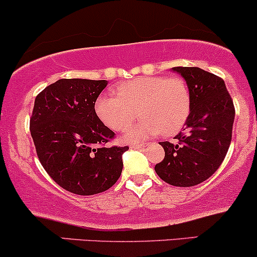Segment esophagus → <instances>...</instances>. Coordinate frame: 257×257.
I'll use <instances>...</instances> for the list:
<instances>
[{"label": "esophagus", "instance_id": "esophagus-1", "mask_svg": "<svg viewBox=\"0 0 257 257\" xmlns=\"http://www.w3.org/2000/svg\"><path fill=\"white\" fill-rule=\"evenodd\" d=\"M143 147H144V144H137V143L131 144V148H134V149H141V148H143Z\"/></svg>", "mask_w": 257, "mask_h": 257}]
</instances>
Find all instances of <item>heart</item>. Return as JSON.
Returning <instances> with one entry per match:
<instances>
[{
  "mask_svg": "<svg viewBox=\"0 0 257 257\" xmlns=\"http://www.w3.org/2000/svg\"><path fill=\"white\" fill-rule=\"evenodd\" d=\"M128 130L126 138L143 140L161 132L172 136L183 127L191 113V92L182 77L142 76L116 86L115 94H103L96 100V113L114 131Z\"/></svg>",
  "mask_w": 257,
  "mask_h": 257,
  "instance_id": "obj_1",
  "label": "heart"
}]
</instances>
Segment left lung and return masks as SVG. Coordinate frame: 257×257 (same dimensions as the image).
Listing matches in <instances>:
<instances>
[{
	"instance_id": "obj_1",
	"label": "left lung",
	"mask_w": 257,
	"mask_h": 257,
	"mask_svg": "<svg viewBox=\"0 0 257 257\" xmlns=\"http://www.w3.org/2000/svg\"><path fill=\"white\" fill-rule=\"evenodd\" d=\"M181 74L191 92V113L176 143L160 142L165 158L155 172L171 186L192 187L204 182L226 158L235 109L224 81L197 66L172 68Z\"/></svg>"
}]
</instances>
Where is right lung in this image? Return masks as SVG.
I'll return each mask as SVG.
<instances>
[{
    "mask_svg": "<svg viewBox=\"0 0 257 257\" xmlns=\"http://www.w3.org/2000/svg\"><path fill=\"white\" fill-rule=\"evenodd\" d=\"M105 80L60 79L35 98L30 132L40 163L52 180L77 195L102 193L122 171L128 147L106 148L115 134L94 110Z\"/></svg>",
    "mask_w": 257,
    "mask_h": 257,
    "instance_id": "1",
    "label": "right lung"
}]
</instances>
